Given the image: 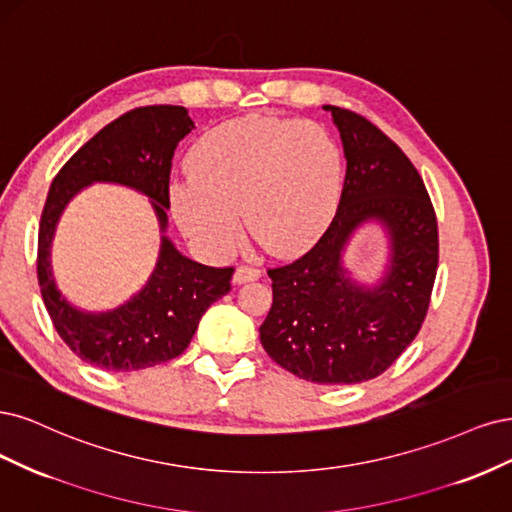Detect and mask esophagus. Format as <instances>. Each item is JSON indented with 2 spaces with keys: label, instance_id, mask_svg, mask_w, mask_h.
Masks as SVG:
<instances>
[{
  "label": "esophagus",
  "instance_id": "esophagus-1",
  "mask_svg": "<svg viewBox=\"0 0 512 512\" xmlns=\"http://www.w3.org/2000/svg\"><path fill=\"white\" fill-rule=\"evenodd\" d=\"M261 278V270L251 268V266H238L234 272V283L236 285H244V283H251V280Z\"/></svg>",
  "mask_w": 512,
  "mask_h": 512
}]
</instances>
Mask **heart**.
<instances>
[{"instance_id":"1","label":"heart","mask_w":512,"mask_h":512,"mask_svg":"<svg viewBox=\"0 0 512 512\" xmlns=\"http://www.w3.org/2000/svg\"><path fill=\"white\" fill-rule=\"evenodd\" d=\"M189 172L172 185L170 202L191 240L229 251L242 212L263 249L291 257L308 251L332 223L344 161L321 125L251 114L206 131L191 148Z\"/></svg>"}]
</instances>
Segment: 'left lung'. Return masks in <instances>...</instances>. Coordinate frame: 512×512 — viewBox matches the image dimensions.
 I'll list each match as a JSON object with an SVG mask.
<instances>
[{
    "mask_svg": "<svg viewBox=\"0 0 512 512\" xmlns=\"http://www.w3.org/2000/svg\"><path fill=\"white\" fill-rule=\"evenodd\" d=\"M332 112L346 176L332 225L289 266L272 268V308L259 327L280 368L319 385H355L383 374L419 334L438 268L436 212L402 148L357 112ZM378 224L388 263L372 286L357 284L343 251Z\"/></svg>",
    "mask_w": 512,
    "mask_h": 512,
    "instance_id": "8db88e82",
    "label": "left lung"
}]
</instances>
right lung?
Returning a JSON list of instances; mask_svg holds the SVG:
<instances>
[{"label":"right lung","mask_w":512,"mask_h":512,"mask_svg":"<svg viewBox=\"0 0 512 512\" xmlns=\"http://www.w3.org/2000/svg\"><path fill=\"white\" fill-rule=\"evenodd\" d=\"M193 127L183 106L129 110L82 144L48 189L38 234L40 291L63 342L91 366L131 372L178 357L208 306L232 289L234 268L202 266L166 236L172 157ZM93 182L121 184L148 196L162 234L160 257L147 285L121 307L104 313L82 311L65 299L50 263L62 210Z\"/></svg>","instance_id":"add662e5"}]
</instances>
